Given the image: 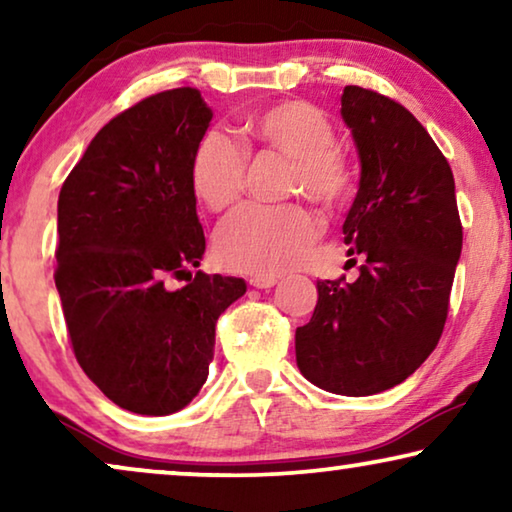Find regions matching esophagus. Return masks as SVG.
Here are the masks:
<instances>
[{"label":"esophagus","mask_w":512,"mask_h":512,"mask_svg":"<svg viewBox=\"0 0 512 512\" xmlns=\"http://www.w3.org/2000/svg\"><path fill=\"white\" fill-rule=\"evenodd\" d=\"M277 284V277L275 275H254L249 277V286H254V289H272V286Z\"/></svg>","instance_id":"1"}]
</instances>
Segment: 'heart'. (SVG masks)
Masks as SVG:
<instances>
[{
	"label": "heart",
	"instance_id": "1",
	"mask_svg": "<svg viewBox=\"0 0 512 512\" xmlns=\"http://www.w3.org/2000/svg\"><path fill=\"white\" fill-rule=\"evenodd\" d=\"M251 142L293 160L291 191L335 205L352 191V165L335 149V130L310 102H279L249 116ZM247 177V149L221 130H207L195 144L191 184L209 209L240 198ZM319 233V221L303 205H242L216 228L214 254L230 270L279 275L303 261Z\"/></svg>",
	"mask_w": 512,
	"mask_h": 512
}]
</instances>
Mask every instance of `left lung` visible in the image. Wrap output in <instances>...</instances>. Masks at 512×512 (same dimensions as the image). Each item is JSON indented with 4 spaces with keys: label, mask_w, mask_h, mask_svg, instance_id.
<instances>
[{
    "label": "left lung",
    "mask_w": 512,
    "mask_h": 512,
    "mask_svg": "<svg viewBox=\"0 0 512 512\" xmlns=\"http://www.w3.org/2000/svg\"><path fill=\"white\" fill-rule=\"evenodd\" d=\"M340 102L361 163L342 233L363 265L354 282H317L296 363L319 389L373 396L436 349L464 235L450 163L424 125L375 90L347 86Z\"/></svg>",
    "instance_id": "left-lung-1"
}]
</instances>
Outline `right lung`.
Returning a JSON list of instances; mask_svg holds the SVG:
<instances>
[{
  "label": "right lung",
  "instance_id": "add662e5",
  "mask_svg": "<svg viewBox=\"0 0 512 512\" xmlns=\"http://www.w3.org/2000/svg\"><path fill=\"white\" fill-rule=\"evenodd\" d=\"M200 90L125 109L93 137L58 198V286L74 356L104 396L172 415L198 396L216 319L240 277L205 275L191 158L212 121ZM186 281L174 290L171 279Z\"/></svg>",
  "mask_w": 512,
  "mask_h": 512
}]
</instances>
